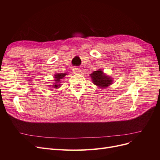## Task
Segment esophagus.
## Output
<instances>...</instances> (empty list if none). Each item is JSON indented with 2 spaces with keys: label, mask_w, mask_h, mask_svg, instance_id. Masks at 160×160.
I'll list each match as a JSON object with an SVG mask.
<instances>
[{
  "label": "esophagus",
  "mask_w": 160,
  "mask_h": 160,
  "mask_svg": "<svg viewBox=\"0 0 160 160\" xmlns=\"http://www.w3.org/2000/svg\"><path fill=\"white\" fill-rule=\"evenodd\" d=\"M72 72H74V73H80L81 72V69L80 68H77V67H74L73 69H72Z\"/></svg>",
  "instance_id": "1"
}]
</instances>
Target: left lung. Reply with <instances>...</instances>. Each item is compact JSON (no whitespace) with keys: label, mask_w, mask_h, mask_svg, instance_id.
<instances>
[{"label":"left lung","mask_w":160,"mask_h":160,"mask_svg":"<svg viewBox=\"0 0 160 160\" xmlns=\"http://www.w3.org/2000/svg\"><path fill=\"white\" fill-rule=\"evenodd\" d=\"M89 75L91 78L92 83L99 87V88H106L113 83V79L112 77L104 73V72L101 69L95 71Z\"/></svg>","instance_id":"1"}]
</instances>
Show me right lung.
Wrapping results in <instances>:
<instances>
[{"mask_svg": "<svg viewBox=\"0 0 160 160\" xmlns=\"http://www.w3.org/2000/svg\"><path fill=\"white\" fill-rule=\"evenodd\" d=\"M67 73H62V72H57V73H55L54 75V80H53L51 85H49V88H55V89H58L61 87V82L62 81L61 80L64 78V77L67 75Z\"/></svg>", "mask_w": 160, "mask_h": 160, "instance_id": "obj_1", "label": "right lung"}]
</instances>
